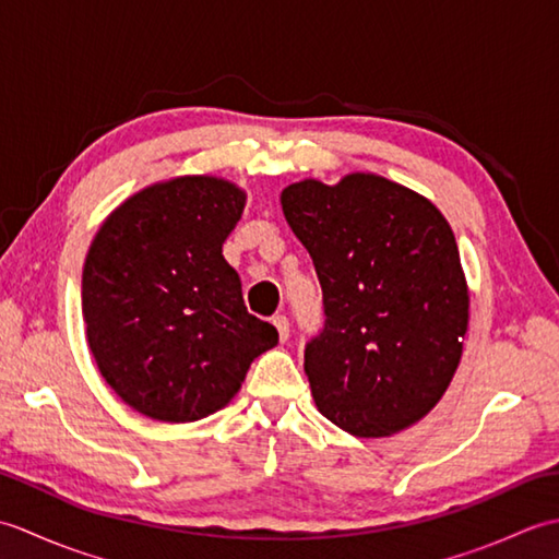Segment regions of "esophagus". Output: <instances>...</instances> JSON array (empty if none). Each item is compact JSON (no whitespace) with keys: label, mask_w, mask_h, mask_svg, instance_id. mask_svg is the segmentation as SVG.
<instances>
[{"label":"esophagus","mask_w":559,"mask_h":559,"mask_svg":"<svg viewBox=\"0 0 559 559\" xmlns=\"http://www.w3.org/2000/svg\"><path fill=\"white\" fill-rule=\"evenodd\" d=\"M273 326L278 329L281 341H288V336H290V322H288L286 314H276V317H273Z\"/></svg>","instance_id":"1"}]
</instances>
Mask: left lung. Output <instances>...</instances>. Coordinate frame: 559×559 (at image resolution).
Segmentation results:
<instances>
[{"label": "left lung", "instance_id": "obj_1", "mask_svg": "<svg viewBox=\"0 0 559 559\" xmlns=\"http://www.w3.org/2000/svg\"><path fill=\"white\" fill-rule=\"evenodd\" d=\"M281 206L322 286L324 329L305 346L317 408L355 437L406 430L444 396L468 329L447 218L372 173L295 182Z\"/></svg>", "mask_w": 559, "mask_h": 559}]
</instances>
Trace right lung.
Segmentation results:
<instances>
[{
  "label": "right lung",
  "mask_w": 559,
  "mask_h": 559,
  "mask_svg": "<svg viewBox=\"0 0 559 559\" xmlns=\"http://www.w3.org/2000/svg\"><path fill=\"white\" fill-rule=\"evenodd\" d=\"M245 192L209 175L151 185L117 206L83 264L81 310L100 374L127 406L192 423L228 406L278 331L247 312L223 257Z\"/></svg>",
  "instance_id": "right-lung-1"
}]
</instances>
